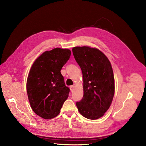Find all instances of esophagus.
I'll return each mask as SVG.
<instances>
[{"instance_id":"esophagus-1","label":"esophagus","mask_w":146,"mask_h":146,"mask_svg":"<svg viewBox=\"0 0 146 146\" xmlns=\"http://www.w3.org/2000/svg\"><path fill=\"white\" fill-rule=\"evenodd\" d=\"M70 90H71V92H73V90H74V86H70Z\"/></svg>"}]
</instances>
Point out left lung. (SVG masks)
<instances>
[{
	"label": "left lung",
	"mask_w": 146,
	"mask_h": 146,
	"mask_svg": "<svg viewBox=\"0 0 146 146\" xmlns=\"http://www.w3.org/2000/svg\"><path fill=\"white\" fill-rule=\"evenodd\" d=\"M72 51L82 70L84 81V95L76 102V106L83 116L97 119L109 109L114 96L115 79L111 64L96 48L76 46Z\"/></svg>",
	"instance_id": "obj_1"
}]
</instances>
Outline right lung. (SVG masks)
Masks as SVG:
<instances>
[{
  "label": "right lung",
  "mask_w": 146,
  "mask_h": 146,
  "mask_svg": "<svg viewBox=\"0 0 146 146\" xmlns=\"http://www.w3.org/2000/svg\"><path fill=\"white\" fill-rule=\"evenodd\" d=\"M70 55L68 49L45 51L30 69L27 81L28 97L33 110L45 119L57 116L68 96L70 88L60 70Z\"/></svg>",
  "instance_id": "obj_1"
}]
</instances>
